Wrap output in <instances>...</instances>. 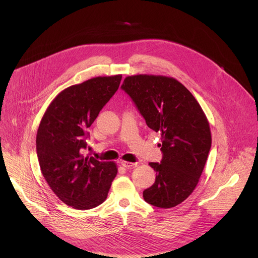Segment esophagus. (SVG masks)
Returning a JSON list of instances; mask_svg holds the SVG:
<instances>
[{
    "mask_svg": "<svg viewBox=\"0 0 258 258\" xmlns=\"http://www.w3.org/2000/svg\"><path fill=\"white\" fill-rule=\"evenodd\" d=\"M121 165L124 168H130V167H134L137 165V163H133V162H128V161H121Z\"/></svg>",
    "mask_w": 258,
    "mask_h": 258,
    "instance_id": "34e87169",
    "label": "esophagus"
}]
</instances>
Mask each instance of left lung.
Instances as JSON below:
<instances>
[{
    "instance_id": "1",
    "label": "left lung",
    "mask_w": 258,
    "mask_h": 258,
    "mask_svg": "<svg viewBox=\"0 0 258 258\" xmlns=\"http://www.w3.org/2000/svg\"><path fill=\"white\" fill-rule=\"evenodd\" d=\"M121 89L132 98L147 125L161 135L162 160L150 162L156 171L144 200L171 208L195 190L211 147L205 113L190 91L173 78L138 75L124 79Z\"/></svg>"
}]
</instances>
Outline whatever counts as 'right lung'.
<instances>
[{"label":"right lung","mask_w":258,"mask_h":258,"mask_svg":"<svg viewBox=\"0 0 258 258\" xmlns=\"http://www.w3.org/2000/svg\"><path fill=\"white\" fill-rule=\"evenodd\" d=\"M122 76L98 77L68 87L51 102L36 134V153L51 190L68 206L102 204L117 174L114 162L84 155L87 128L118 90Z\"/></svg>","instance_id":"right-lung-1"}]
</instances>
